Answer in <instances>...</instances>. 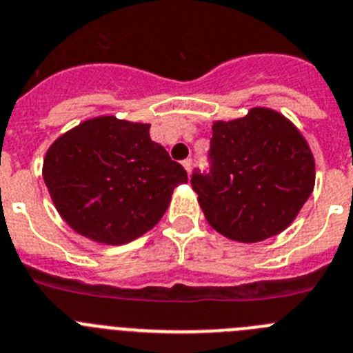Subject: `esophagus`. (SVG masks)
I'll use <instances>...</instances> for the list:
<instances>
[{
  "mask_svg": "<svg viewBox=\"0 0 353 353\" xmlns=\"http://www.w3.org/2000/svg\"><path fill=\"white\" fill-rule=\"evenodd\" d=\"M183 167H184V170H186V172H188V176H190V174H192V169H193V161L192 160H184L183 161Z\"/></svg>",
  "mask_w": 353,
  "mask_h": 353,
  "instance_id": "esophagus-1",
  "label": "esophagus"
}]
</instances>
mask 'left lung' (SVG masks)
<instances>
[{
  "instance_id": "obj_1",
  "label": "left lung",
  "mask_w": 353,
  "mask_h": 353,
  "mask_svg": "<svg viewBox=\"0 0 353 353\" xmlns=\"http://www.w3.org/2000/svg\"><path fill=\"white\" fill-rule=\"evenodd\" d=\"M211 174L192 186L208 223L237 243L278 236L315 188V158L297 126L278 110L253 107L212 123Z\"/></svg>"
}]
</instances>
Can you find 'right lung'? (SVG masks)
<instances>
[{
    "label": "right lung",
    "mask_w": 353,
    "mask_h": 353,
    "mask_svg": "<svg viewBox=\"0 0 353 353\" xmlns=\"http://www.w3.org/2000/svg\"><path fill=\"white\" fill-rule=\"evenodd\" d=\"M148 123L98 116L59 135L43 181L59 216L101 244H126L161 220L186 170L151 141Z\"/></svg>",
    "instance_id": "right-lung-1"
}]
</instances>
